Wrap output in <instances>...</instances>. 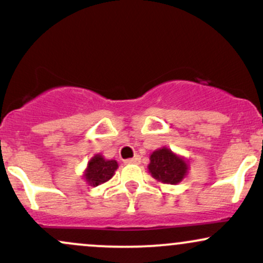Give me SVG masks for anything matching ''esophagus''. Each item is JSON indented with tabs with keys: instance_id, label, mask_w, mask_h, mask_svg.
Wrapping results in <instances>:
<instances>
[{
	"instance_id": "esophagus-1",
	"label": "esophagus",
	"mask_w": 263,
	"mask_h": 263,
	"mask_svg": "<svg viewBox=\"0 0 263 263\" xmlns=\"http://www.w3.org/2000/svg\"><path fill=\"white\" fill-rule=\"evenodd\" d=\"M125 163H126V164H140L141 158H140V156H135L134 158L126 159Z\"/></svg>"
}]
</instances>
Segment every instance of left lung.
I'll return each mask as SVG.
<instances>
[{"label":"left lung","instance_id":"left-lung-1","mask_svg":"<svg viewBox=\"0 0 263 263\" xmlns=\"http://www.w3.org/2000/svg\"><path fill=\"white\" fill-rule=\"evenodd\" d=\"M148 171L155 179L164 184L182 182L188 173V163L167 147L155 151L149 157Z\"/></svg>","mask_w":263,"mask_h":263}]
</instances>
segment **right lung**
<instances>
[{
    "mask_svg": "<svg viewBox=\"0 0 263 263\" xmlns=\"http://www.w3.org/2000/svg\"><path fill=\"white\" fill-rule=\"evenodd\" d=\"M119 164L115 159H105L101 155H95L87 163L84 178L91 186H98L114 177Z\"/></svg>",
    "mask_w": 263,
    "mask_h": 263,
    "instance_id": "1",
    "label": "right lung"
}]
</instances>
